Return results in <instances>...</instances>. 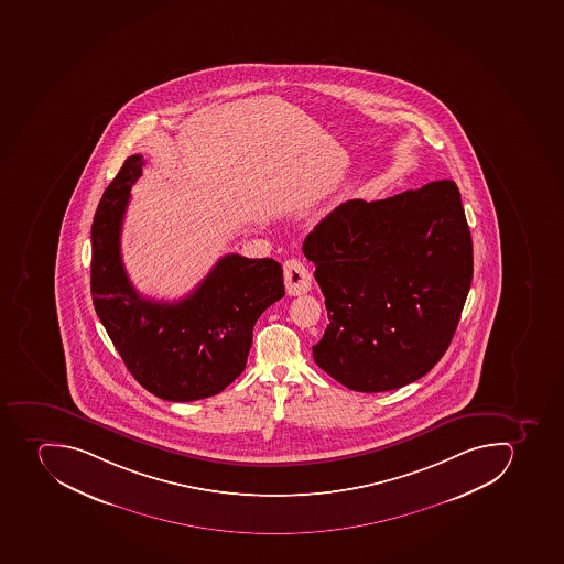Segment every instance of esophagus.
Wrapping results in <instances>:
<instances>
[{
    "mask_svg": "<svg viewBox=\"0 0 564 564\" xmlns=\"http://www.w3.org/2000/svg\"><path fill=\"white\" fill-rule=\"evenodd\" d=\"M284 280L285 291L291 296H299V294L307 293L313 284V276L308 273L307 268L296 259L284 262Z\"/></svg>",
    "mask_w": 564,
    "mask_h": 564,
    "instance_id": "1",
    "label": "esophagus"
}]
</instances>
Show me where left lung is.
I'll return each instance as SVG.
<instances>
[{
  "label": "left lung",
  "mask_w": 564,
  "mask_h": 564,
  "mask_svg": "<svg viewBox=\"0 0 564 564\" xmlns=\"http://www.w3.org/2000/svg\"><path fill=\"white\" fill-rule=\"evenodd\" d=\"M328 311L314 362L360 393L402 388L448 350L474 279V245L452 181L348 199L305 237Z\"/></svg>",
  "instance_id": "1"
}]
</instances>
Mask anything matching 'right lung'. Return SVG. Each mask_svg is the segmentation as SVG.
Listing matches in <instances>:
<instances>
[{"label": "right lung", "instance_id": "1", "mask_svg": "<svg viewBox=\"0 0 564 564\" xmlns=\"http://www.w3.org/2000/svg\"><path fill=\"white\" fill-rule=\"evenodd\" d=\"M142 166V155L128 156L96 208L90 293L133 379L162 400L193 402L221 393L242 373L253 325L285 294L282 265L228 253L178 302L141 296L124 271L119 239Z\"/></svg>", "mask_w": 564, "mask_h": 564}]
</instances>
